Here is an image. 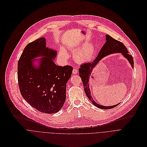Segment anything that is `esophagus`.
<instances>
[{
    "instance_id": "34e87169",
    "label": "esophagus",
    "mask_w": 147,
    "mask_h": 147,
    "mask_svg": "<svg viewBox=\"0 0 147 147\" xmlns=\"http://www.w3.org/2000/svg\"><path fill=\"white\" fill-rule=\"evenodd\" d=\"M72 72H73L74 74H78V69H77V68H74V69H73V71H72Z\"/></svg>"
}]
</instances>
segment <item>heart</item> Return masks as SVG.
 <instances>
[{
	"instance_id": "heart-1",
	"label": "heart",
	"mask_w": 147,
	"mask_h": 147,
	"mask_svg": "<svg viewBox=\"0 0 147 147\" xmlns=\"http://www.w3.org/2000/svg\"><path fill=\"white\" fill-rule=\"evenodd\" d=\"M94 49L92 44H87L83 47L78 50L75 54L74 58L78 62H86L90 61L94 54ZM60 57L61 59L66 60L68 58V54L64 49H62L60 53Z\"/></svg>"
}]
</instances>
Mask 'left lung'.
<instances>
[{"label": "left lung", "instance_id": "obj_1", "mask_svg": "<svg viewBox=\"0 0 147 147\" xmlns=\"http://www.w3.org/2000/svg\"><path fill=\"white\" fill-rule=\"evenodd\" d=\"M105 36H106L107 41L102 47L96 59L92 62L86 63L83 64H81L80 68L79 69V76L83 82L84 92L87 97L89 98V99L91 101V102L97 108H99L101 109H112L113 108H115V107L118 106L119 104L113 106L105 107V106L99 105L94 101V100L93 99L91 96V92L89 89V80L91 77L93 69L95 68L96 65L99 63V61L104 57L108 54H110L111 53H122L123 55L125 56V57H126L129 60V63H130L131 67L133 68H134V61H133L132 55L128 53H129L128 50L123 43H122L119 40H117L113 39V38H112L108 35H106Z\"/></svg>", "mask_w": 147, "mask_h": 147}]
</instances>
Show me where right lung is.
Masks as SVG:
<instances>
[{
    "label": "right lung",
    "instance_id": "add662e5",
    "mask_svg": "<svg viewBox=\"0 0 147 147\" xmlns=\"http://www.w3.org/2000/svg\"><path fill=\"white\" fill-rule=\"evenodd\" d=\"M55 51L46 47L45 38L28 43L18 62V82L21 96L38 111L46 113L59 111L66 99L67 83L71 76L73 67L57 65L53 59ZM44 56L38 68L31 59Z\"/></svg>",
    "mask_w": 147,
    "mask_h": 147
}]
</instances>
